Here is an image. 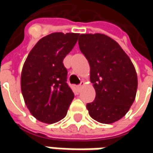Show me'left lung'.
<instances>
[{
    "label": "left lung",
    "instance_id": "obj_1",
    "mask_svg": "<svg viewBox=\"0 0 153 153\" xmlns=\"http://www.w3.org/2000/svg\"><path fill=\"white\" fill-rule=\"evenodd\" d=\"M81 35L52 33L30 52L21 73V91L27 108L40 122L52 124L63 119L74 99L63 60Z\"/></svg>",
    "mask_w": 153,
    "mask_h": 153
}]
</instances>
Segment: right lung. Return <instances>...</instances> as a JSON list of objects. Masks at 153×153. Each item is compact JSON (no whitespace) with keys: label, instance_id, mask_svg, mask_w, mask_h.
Wrapping results in <instances>:
<instances>
[{"label":"right lung","instance_id":"add662e5","mask_svg":"<svg viewBox=\"0 0 153 153\" xmlns=\"http://www.w3.org/2000/svg\"><path fill=\"white\" fill-rule=\"evenodd\" d=\"M81 52L90 66L95 99L87 104L92 118L112 123L125 116L135 99L138 80L135 69L114 40L101 34L82 35Z\"/></svg>","mask_w":153,"mask_h":153}]
</instances>
